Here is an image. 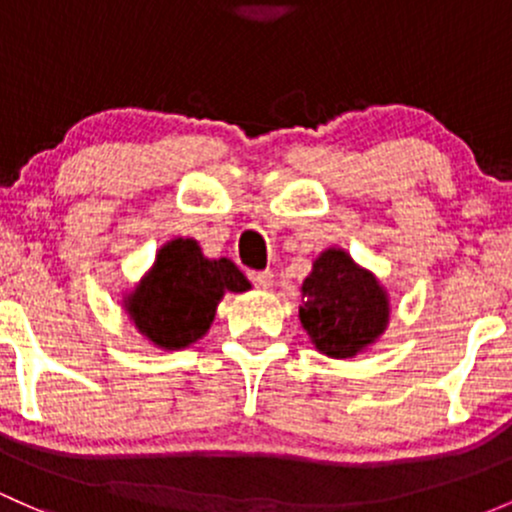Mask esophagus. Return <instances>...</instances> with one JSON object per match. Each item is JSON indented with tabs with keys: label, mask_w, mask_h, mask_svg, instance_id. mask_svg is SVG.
Wrapping results in <instances>:
<instances>
[{
	"label": "esophagus",
	"mask_w": 512,
	"mask_h": 512,
	"mask_svg": "<svg viewBox=\"0 0 512 512\" xmlns=\"http://www.w3.org/2000/svg\"><path fill=\"white\" fill-rule=\"evenodd\" d=\"M249 278H251V283L256 285V288H271L273 285V273L271 271H251L249 273Z\"/></svg>",
	"instance_id": "esophagus-1"
}]
</instances>
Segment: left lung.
I'll list each match as a JSON object with an SVG mask.
<instances>
[{"label":"left lung","mask_w":512,"mask_h":512,"mask_svg":"<svg viewBox=\"0 0 512 512\" xmlns=\"http://www.w3.org/2000/svg\"><path fill=\"white\" fill-rule=\"evenodd\" d=\"M386 290L342 249H327L302 283L300 322L312 344L332 359H351L388 324Z\"/></svg>","instance_id":"left-lung-1"}]
</instances>
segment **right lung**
<instances>
[{
  "mask_svg": "<svg viewBox=\"0 0 512 512\" xmlns=\"http://www.w3.org/2000/svg\"><path fill=\"white\" fill-rule=\"evenodd\" d=\"M251 283L229 258L210 261L195 239H173L156 254L148 276L126 300L131 320L161 349H185L210 329L224 293Z\"/></svg>",
  "mask_w": 512,
  "mask_h": 512,
  "instance_id": "add662e5",
  "label": "right lung"
}]
</instances>
